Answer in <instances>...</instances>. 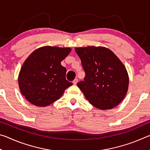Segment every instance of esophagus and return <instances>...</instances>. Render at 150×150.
I'll use <instances>...</instances> for the list:
<instances>
[{
	"mask_svg": "<svg viewBox=\"0 0 150 150\" xmlns=\"http://www.w3.org/2000/svg\"><path fill=\"white\" fill-rule=\"evenodd\" d=\"M77 82H78V79H75L73 81V84H74V85L77 84Z\"/></svg>",
	"mask_w": 150,
	"mask_h": 150,
	"instance_id": "1",
	"label": "esophagus"
}]
</instances>
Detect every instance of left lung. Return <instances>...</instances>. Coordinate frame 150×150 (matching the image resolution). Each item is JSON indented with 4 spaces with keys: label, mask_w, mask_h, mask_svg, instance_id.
<instances>
[{
    "label": "left lung",
    "mask_w": 150,
    "mask_h": 150,
    "mask_svg": "<svg viewBox=\"0 0 150 150\" xmlns=\"http://www.w3.org/2000/svg\"><path fill=\"white\" fill-rule=\"evenodd\" d=\"M85 72L84 80L77 83L86 98L100 110L117 106L128 91L129 78L125 67L108 48L76 47Z\"/></svg>",
    "instance_id": "1"
}]
</instances>
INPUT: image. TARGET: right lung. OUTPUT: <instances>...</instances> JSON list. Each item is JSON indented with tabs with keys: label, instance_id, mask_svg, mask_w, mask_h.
<instances>
[{
	"label": "right lung",
	"instance_id": "1",
	"mask_svg": "<svg viewBox=\"0 0 150 150\" xmlns=\"http://www.w3.org/2000/svg\"><path fill=\"white\" fill-rule=\"evenodd\" d=\"M69 47H40L25 61L18 85L22 95L37 106H46L59 99L73 83L66 80V69L61 62L71 52Z\"/></svg>",
	"mask_w": 150,
	"mask_h": 150
}]
</instances>
